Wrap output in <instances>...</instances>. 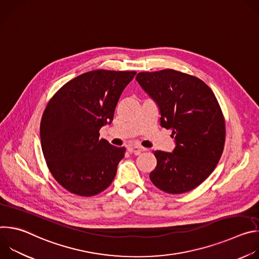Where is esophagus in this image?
<instances>
[{
  "mask_svg": "<svg viewBox=\"0 0 259 259\" xmlns=\"http://www.w3.org/2000/svg\"><path fill=\"white\" fill-rule=\"evenodd\" d=\"M128 151H129L130 153H134V154L137 155V154H139V153L145 151V149H144V147H142V146H139V145L131 144V145L128 146Z\"/></svg>",
  "mask_w": 259,
  "mask_h": 259,
  "instance_id": "34e87169",
  "label": "esophagus"
}]
</instances>
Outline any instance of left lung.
Returning a JSON list of instances; mask_svg holds the SVG:
<instances>
[{
	"label": "left lung",
	"instance_id": "obj_1",
	"mask_svg": "<svg viewBox=\"0 0 259 259\" xmlns=\"http://www.w3.org/2000/svg\"><path fill=\"white\" fill-rule=\"evenodd\" d=\"M136 81L158 103L161 126L172 131L176 142L173 153L154 152L152 182L171 195L196 189L225 147L226 121L213 91L199 78L170 68L138 72Z\"/></svg>",
	"mask_w": 259,
	"mask_h": 259
}]
</instances>
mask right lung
I'll return each instance as SVG.
<instances>
[{"label": "right lung", "instance_id": "right-lung-1", "mask_svg": "<svg viewBox=\"0 0 259 259\" xmlns=\"http://www.w3.org/2000/svg\"><path fill=\"white\" fill-rule=\"evenodd\" d=\"M136 71L96 69L64 84L48 101L40 136L48 169L69 193L92 197L113 182L126 149L100 139Z\"/></svg>", "mask_w": 259, "mask_h": 259}]
</instances>
